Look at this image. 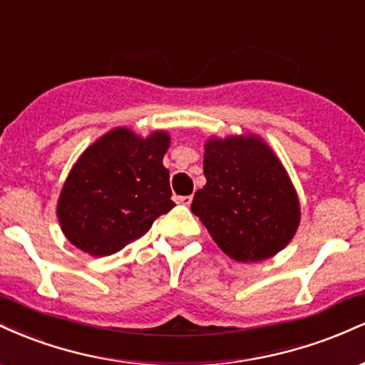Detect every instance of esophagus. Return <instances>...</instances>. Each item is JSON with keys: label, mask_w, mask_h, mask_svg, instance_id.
Returning a JSON list of instances; mask_svg holds the SVG:
<instances>
[{"label": "esophagus", "mask_w": 365, "mask_h": 365, "mask_svg": "<svg viewBox=\"0 0 365 365\" xmlns=\"http://www.w3.org/2000/svg\"><path fill=\"white\" fill-rule=\"evenodd\" d=\"M177 202L183 204V206H190L192 204V195H180L177 197Z\"/></svg>", "instance_id": "obj_1"}]
</instances>
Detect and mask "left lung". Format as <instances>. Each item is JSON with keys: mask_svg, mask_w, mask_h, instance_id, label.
<instances>
[{"mask_svg": "<svg viewBox=\"0 0 365 365\" xmlns=\"http://www.w3.org/2000/svg\"><path fill=\"white\" fill-rule=\"evenodd\" d=\"M206 185L192 212L212 240L235 261L257 262L288 245L300 206L287 171L257 137L211 139L204 153Z\"/></svg>", "mask_w": 365, "mask_h": 365, "instance_id": "1", "label": "left lung"}]
</instances>
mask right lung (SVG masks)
Listing matches in <instances>:
<instances>
[{"label": "right lung", "mask_w": 365, "mask_h": 365, "mask_svg": "<svg viewBox=\"0 0 365 365\" xmlns=\"http://www.w3.org/2000/svg\"><path fill=\"white\" fill-rule=\"evenodd\" d=\"M170 137L148 139L116 128L82 154L58 200L65 237L91 255H111L148 233L171 211L170 171L163 166Z\"/></svg>", "instance_id": "right-lung-1"}]
</instances>
